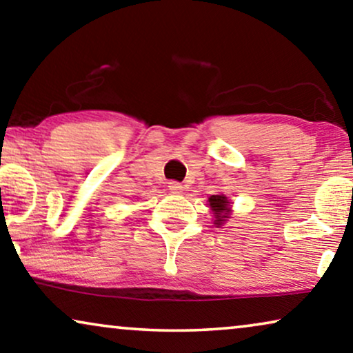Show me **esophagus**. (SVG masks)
I'll return each mask as SVG.
<instances>
[{"label":"esophagus","mask_w":353,"mask_h":353,"mask_svg":"<svg viewBox=\"0 0 353 353\" xmlns=\"http://www.w3.org/2000/svg\"><path fill=\"white\" fill-rule=\"evenodd\" d=\"M168 191H170L172 194L180 196V194H183V186L180 185V183L172 181V183H168Z\"/></svg>","instance_id":"34e87169"}]
</instances>
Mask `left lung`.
I'll return each instance as SVG.
<instances>
[{"mask_svg": "<svg viewBox=\"0 0 353 353\" xmlns=\"http://www.w3.org/2000/svg\"><path fill=\"white\" fill-rule=\"evenodd\" d=\"M209 205L212 212L215 215V225H221L223 221L230 219L231 214V207H230V201L225 194H215L209 197Z\"/></svg>", "mask_w": 353, "mask_h": 353, "instance_id": "8db88e82", "label": "left lung"}]
</instances>
